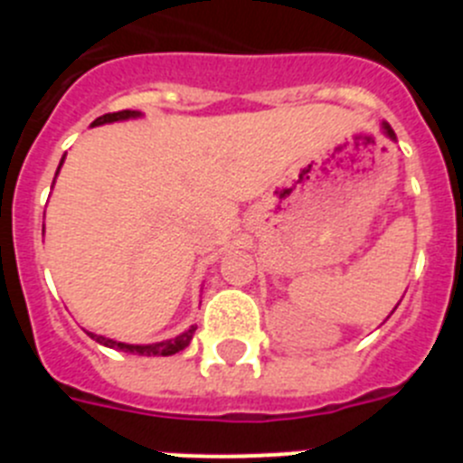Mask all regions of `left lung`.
Returning a JSON list of instances; mask_svg holds the SVG:
<instances>
[{"mask_svg": "<svg viewBox=\"0 0 463 463\" xmlns=\"http://www.w3.org/2000/svg\"><path fill=\"white\" fill-rule=\"evenodd\" d=\"M383 129H384V134H387V137H390V138H396L394 129H392V127L387 125V122H383Z\"/></svg>", "mask_w": 463, "mask_h": 463, "instance_id": "left-lung-1", "label": "left lung"}]
</instances>
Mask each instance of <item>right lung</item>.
Instances as JSON below:
<instances>
[{"mask_svg": "<svg viewBox=\"0 0 463 463\" xmlns=\"http://www.w3.org/2000/svg\"><path fill=\"white\" fill-rule=\"evenodd\" d=\"M141 113L138 110H118V113H106V116L97 118V120L92 122V127L97 125H106V122H118V120H129V118H138ZM64 162V157H62ZM62 162H60V166H62ZM60 171V169H57ZM57 175V174H55ZM194 329L196 326L192 325L190 329L183 331L181 336L171 338V341H162V343H150V345H129V343H118L113 341V338H106V336H97V334H92V331H88V336L94 338L97 343H101V345L106 347H116V350H122V353H132V354H143V357H169V354H175L181 353L183 347L190 345L192 336H194Z\"/></svg>", "mask_w": 463, "mask_h": 463, "instance_id": "right-lung-1", "label": "right lung"}]
</instances>
